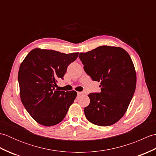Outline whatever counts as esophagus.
Returning a JSON list of instances; mask_svg holds the SVG:
<instances>
[{
	"label": "esophagus",
	"instance_id": "obj_1",
	"mask_svg": "<svg viewBox=\"0 0 156 156\" xmlns=\"http://www.w3.org/2000/svg\"><path fill=\"white\" fill-rule=\"evenodd\" d=\"M77 94H78V95L79 96V95H81V94H82L83 93H82V92H77Z\"/></svg>",
	"mask_w": 156,
	"mask_h": 156
}]
</instances>
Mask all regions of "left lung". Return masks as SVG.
Masks as SVG:
<instances>
[{
	"mask_svg": "<svg viewBox=\"0 0 156 156\" xmlns=\"http://www.w3.org/2000/svg\"><path fill=\"white\" fill-rule=\"evenodd\" d=\"M79 58L84 69L94 81L101 82V91L90 93V104L84 109L86 117L98 126H110L125 113L136 88V72L125 49L102 45Z\"/></svg>",
	"mask_w": 156,
	"mask_h": 156,
	"instance_id": "obj_1",
	"label": "left lung"
}]
</instances>
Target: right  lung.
Masks as SVG:
<instances>
[{
    "instance_id": "right-lung-1",
    "label": "right lung",
    "mask_w": 156,
    "mask_h": 156,
    "mask_svg": "<svg viewBox=\"0 0 156 156\" xmlns=\"http://www.w3.org/2000/svg\"><path fill=\"white\" fill-rule=\"evenodd\" d=\"M78 53L64 54L51 49H33L19 67L18 81L22 103L38 123L53 126L66 117L77 93L55 89Z\"/></svg>"
}]
</instances>
